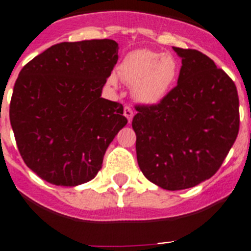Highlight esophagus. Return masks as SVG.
I'll return each instance as SVG.
<instances>
[{"label": "esophagus", "mask_w": 251, "mask_h": 251, "mask_svg": "<svg viewBox=\"0 0 251 251\" xmlns=\"http://www.w3.org/2000/svg\"><path fill=\"white\" fill-rule=\"evenodd\" d=\"M124 115H125V117L127 119L128 123H131L132 117H134V110H132L130 104H127V106L124 107Z\"/></svg>", "instance_id": "esophagus-1"}]
</instances>
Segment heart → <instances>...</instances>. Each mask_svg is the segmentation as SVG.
<instances>
[{"instance_id":"heart-1","label":"heart","mask_w":251,"mask_h":251,"mask_svg":"<svg viewBox=\"0 0 251 251\" xmlns=\"http://www.w3.org/2000/svg\"><path fill=\"white\" fill-rule=\"evenodd\" d=\"M178 71L179 67L174 55L149 49L132 50L117 67L120 78L132 84L135 99L149 104L164 99L177 79ZM107 82L116 86V74H111Z\"/></svg>"}]
</instances>
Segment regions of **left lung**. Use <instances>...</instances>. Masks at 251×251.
<instances>
[{"label": "left lung", "mask_w": 251, "mask_h": 251, "mask_svg": "<svg viewBox=\"0 0 251 251\" xmlns=\"http://www.w3.org/2000/svg\"><path fill=\"white\" fill-rule=\"evenodd\" d=\"M182 58L177 86L156 104H136V156L150 182L168 191L195 187L216 173L239 134L234 80L211 58L173 47Z\"/></svg>", "instance_id": "8db88e82"}]
</instances>
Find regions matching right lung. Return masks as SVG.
Listing matches in <instances>:
<instances>
[{"label":"right lung","instance_id":"1","mask_svg":"<svg viewBox=\"0 0 251 251\" xmlns=\"http://www.w3.org/2000/svg\"><path fill=\"white\" fill-rule=\"evenodd\" d=\"M110 39L59 43L21 69L10 121L21 158L41 179L74 187L93 179L117 132L123 104L101 97L116 65Z\"/></svg>","mask_w":251,"mask_h":251}]
</instances>
